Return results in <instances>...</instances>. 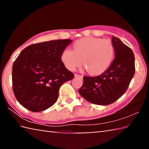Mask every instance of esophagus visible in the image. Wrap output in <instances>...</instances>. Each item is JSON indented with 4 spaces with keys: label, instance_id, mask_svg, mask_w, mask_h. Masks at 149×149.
<instances>
[{
    "label": "esophagus",
    "instance_id": "34e87169",
    "mask_svg": "<svg viewBox=\"0 0 149 149\" xmlns=\"http://www.w3.org/2000/svg\"><path fill=\"white\" fill-rule=\"evenodd\" d=\"M75 77H81V78L83 77V76H82L81 75H79V74H75Z\"/></svg>",
    "mask_w": 149,
    "mask_h": 149
}]
</instances>
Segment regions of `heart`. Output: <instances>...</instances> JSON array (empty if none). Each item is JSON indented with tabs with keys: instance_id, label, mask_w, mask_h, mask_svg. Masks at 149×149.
<instances>
[{
	"instance_id": "b5f03b06",
	"label": "heart",
	"mask_w": 149,
	"mask_h": 149,
	"mask_svg": "<svg viewBox=\"0 0 149 149\" xmlns=\"http://www.w3.org/2000/svg\"><path fill=\"white\" fill-rule=\"evenodd\" d=\"M114 49L108 39L86 37L77 40L73 50L65 49L61 60L65 68L74 71L83 64L91 74H100L110 66L114 58Z\"/></svg>"
}]
</instances>
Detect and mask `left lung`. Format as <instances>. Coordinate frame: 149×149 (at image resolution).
I'll use <instances>...</instances> for the list:
<instances>
[{
	"instance_id": "obj_1",
	"label": "left lung",
	"mask_w": 149,
	"mask_h": 149,
	"mask_svg": "<svg viewBox=\"0 0 149 149\" xmlns=\"http://www.w3.org/2000/svg\"><path fill=\"white\" fill-rule=\"evenodd\" d=\"M115 58L108 69L95 77L84 76L79 94L95 104L114 102L127 91L135 74V57L132 50L120 40L112 37Z\"/></svg>"
}]
</instances>
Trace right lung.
I'll list each match as a JSON object with an SVG mask.
<instances>
[{"label":"right lung","mask_w":149,"mask_h":149,"mask_svg":"<svg viewBox=\"0 0 149 149\" xmlns=\"http://www.w3.org/2000/svg\"><path fill=\"white\" fill-rule=\"evenodd\" d=\"M71 42L70 39L39 42L20 52L12 67V88L17 100L26 109L38 112L52 107L61 85L74 78L61 60Z\"/></svg>","instance_id":"right-lung-1"}]
</instances>
